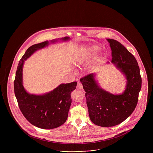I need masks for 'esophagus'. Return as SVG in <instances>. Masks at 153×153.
Masks as SVG:
<instances>
[{"label": "esophagus", "instance_id": "obj_1", "mask_svg": "<svg viewBox=\"0 0 153 153\" xmlns=\"http://www.w3.org/2000/svg\"><path fill=\"white\" fill-rule=\"evenodd\" d=\"M77 89H82L83 88V87H82V84H81V82H77Z\"/></svg>", "mask_w": 153, "mask_h": 153}]
</instances>
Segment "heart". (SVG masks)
<instances>
[{"instance_id": "1", "label": "heart", "mask_w": 153, "mask_h": 153, "mask_svg": "<svg viewBox=\"0 0 153 153\" xmlns=\"http://www.w3.org/2000/svg\"><path fill=\"white\" fill-rule=\"evenodd\" d=\"M100 50L97 45H91L84 48L79 51L74 58V64L79 65L87 62L89 59L95 56Z\"/></svg>"}]
</instances>
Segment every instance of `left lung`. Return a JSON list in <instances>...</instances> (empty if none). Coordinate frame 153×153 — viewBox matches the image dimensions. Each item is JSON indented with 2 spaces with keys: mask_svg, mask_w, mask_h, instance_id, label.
I'll return each mask as SVG.
<instances>
[{
  "mask_svg": "<svg viewBox=\"0 0 153 153\" xmlns=\"http://www.w3.org/2000/svg\"><path fill=\"white\" fill-rule=\"evenodd\" d=\"M107 39L112 51L111 62L127 79L123 93L114 95L102 89L96 81L94 73L80 79L86 92L85 96L91 120L96 125L104 127L121 123L131 115L137 105L142 86L140 69L135 57L118 41Z\"/></svg>",
  "mask_w": 153,
  "mask_h": 153,
  "instance_id": "left-lung-1",
  "label": "left lung"
}]
</instances>
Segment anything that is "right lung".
Wrapping results in <instances>:
<instances>
[{
  "mask_svg": "<svg viewBox=\"0 0 153 153\" xmlns=\"http://www.w3.org/2000/svg\"><path fill=\"white\" fill-rule=\"evenodd\" d=\"M69 39L65 36L61 40ZM57 41L51 42L54 43ZM48 45V41H45L27 49L19 61L14 82L15 95L22 114L30 123L43 129L55 128L65 122L72 103L71 94L77 85L76 81L61 84L51 92L42 95L30 94L26 91L22 81L24 62L35 51Z\"/></svg>",
  "mask_w": 153,
  "mask_h": 153,
  "instance_id": "add662e5",
  "label": "right lung"
}]
</instances>
